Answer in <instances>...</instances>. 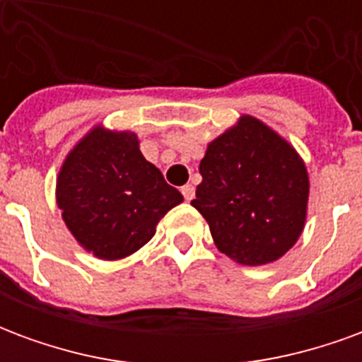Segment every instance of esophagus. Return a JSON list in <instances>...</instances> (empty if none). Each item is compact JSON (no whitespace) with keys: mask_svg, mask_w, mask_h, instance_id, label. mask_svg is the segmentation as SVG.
<instances>
[{"mask_svg":"<svg viewBox=\"0 0 362 362\" xmlns=\"http://www.w3.org/2000/svg\"><path fill=\"white\" fill-rule=\"evenodd\" d=\"M182 196L186 202H192L194 196H196V188L192 186V184H186V186H182Z\"/></svg>","mask_w":362,"mask_h":362,"instance_id":"obj_1","label":"esophagus"}]
</instances>
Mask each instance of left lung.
<instances>
[{"mask_svg":"<svg viewBox=\"0 0 362 362\" xmlns=\"http://www.w3.org/2000/svg\"><path fill=\"white\" fill-rule=\"evenodd\" d=\"M192 205L209 223L215 246L244 266L281 258L306 219L308 174L285 139L243 116L209 143Z\"/></svg>","mask_w":362,"mask_h":362,"instance_id":"obj_1","label":"left lung"}]
</instances>
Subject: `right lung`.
Masks as SVG:
<instances>
[{
	"instance_id": "obj_1",
	"label": "right lung",
	"mask_w": 362,
	"mask_h": 362,
	"mask_svg": "<svg viewBox=\"0 0 362 362\" xmlns=\"http://www.w3.org/2000/svg\"><path fill=\"white\" fill-rule=\"evenodd\" d=\"M56 194L71 235L100 259L139 250L165 213L184 202L157 166L145 160L137 135L100 127L67 155Z\"/></svg>"
}]
</instances>
